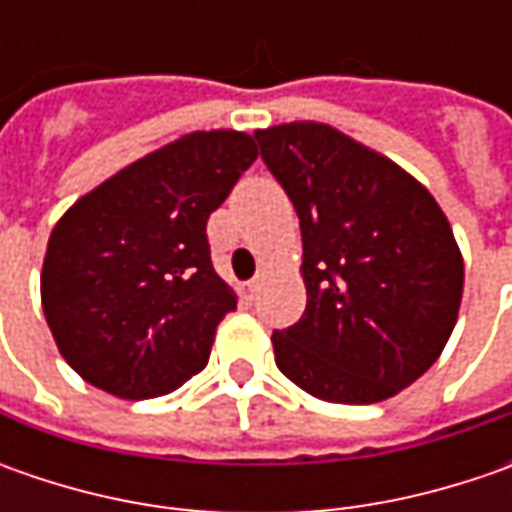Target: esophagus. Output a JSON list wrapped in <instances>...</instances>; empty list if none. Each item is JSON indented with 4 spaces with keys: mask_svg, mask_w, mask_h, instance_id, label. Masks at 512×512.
<instances>
[{
    "mask_svg": "<svg viewBox=\"0 0 512 512\" xmlns=\"http://www.w3.org/2000/svg\"><path fill=\"white\" fill-rule=\"evenodd\" d=\"M265 276H267V270L262 267V270H259V273H256V276H253L250 282H247V293H256V290L262 287V282H265Z\"/></svg>",
    "mask_w": 512,
    "mask_h": 512,
    "instance_id": "esophagus-1",
    "label": "esophagus"
}]
</instances>
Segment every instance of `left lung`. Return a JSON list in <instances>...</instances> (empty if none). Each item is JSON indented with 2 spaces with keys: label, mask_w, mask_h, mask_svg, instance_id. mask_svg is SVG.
Wrapping results in <instances>:
<instances>
[{
  "label": "left lung",
  "mask_w": 512,
  "mask_h": 512,
  "mask_svg": "<svg viewBox=\"0 0 512 512\" xmlns=\"http://www.w3.org/2000/svg\"><path fill=\"white\" fill-rule=\"evenodd\" d=\"M262 159L302 227L305 316L273 333L276 367L305 393L373 404L442 356L464 259L430 190L325 122L256 130Z\"/></svg>",
  "instance_id": "obj_1"
}]
</instances>
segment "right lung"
Segmentation results:
<instances>
[{
  "label": "right lung",
  "instance_id": "add662e5",
  "mask_svg": "<svg viewBox=\"0 0 512 512\" xmlns=\"http://www.w3.org/2000/svg\"><path fill=\"white\" fill-rule=\"evenodd\" d=\"M242 130H193L65 210L42 262V310L62 359L119 399L196 376L236 293L213 270L207 219L256 162Z\"/></svg>",
  "mask_w": 512,
  "mask_h": 512
}]
</instances>
